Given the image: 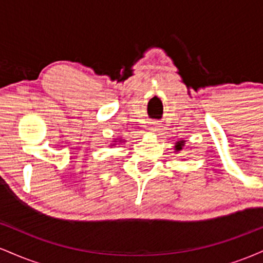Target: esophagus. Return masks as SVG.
I'll list each match as a JSON object with an SVG mask.
<instances>
[{"instance_id":"obj_1","label":"esophagus","mask_w":263,"mask_h":263,"mask_svg":"<svg viewBox=\"0 0 263 263\" xmlns=\"http://www.w3.org/2000/svg\"><path fill=\"white\" fill-rule=\"evenodd\" d=\"M159 129V123L158 122H151V125H149V131H153V132H156V131H158Z\"/></svg>"}]
</instances>
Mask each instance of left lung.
<instances>
[{
	"instance_id": "1",
	"label": "left lung",
	"mask_w": 263,
	"mask_h": 263,
	"mask_svg": "<svg viewBox=\"0 0 263 263\" xmlns=\"http://www.w3.org/2000/svg\"><path fill=\"white\" fill-rule=\"evenodd\" d=\"M182 146H183V142H178V144L176 146V149H177V151L182 149Z\"/></svg>"
}]
</instances>
